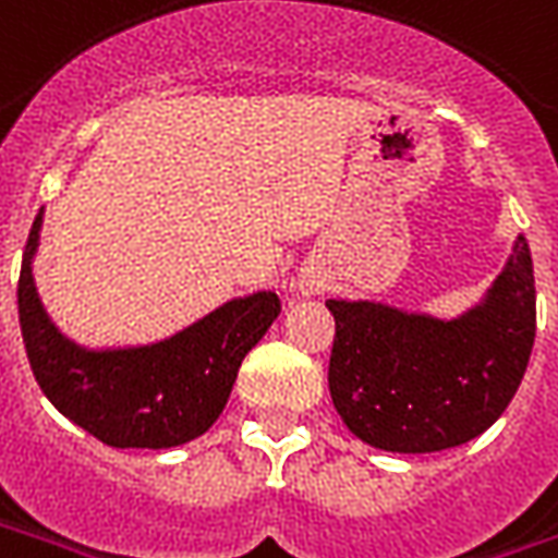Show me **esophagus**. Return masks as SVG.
<instances>
[{
    "instance_id": "obj_1",
    "label": "esophagus",
    "mask_w": 558,
    "mask_h": 558,
    "mask_svg": "<svg viewBox=\"0 0 558 558\" xmlns=\"http://www.w3.org/2000/svg\"><path fill=\"white\" fill-rule=\"evenodd\" d=\"M322 290H325V278H322L319 271H311V268H307V271H301V278H299L301 295H307V299H311V295H319Z\"/></svg>"
}]
</instances>
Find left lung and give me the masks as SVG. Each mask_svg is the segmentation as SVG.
<instances>
[{"label":"left lung","mask_w":558,"mask_h":558,"mask_svg":"<svg viewBox=\"0 0 558 558\" xmlns=\"http://www.w3.org/2000/svg\"><path fill=\"white\" fill-rule=\"evenodd\" d=\"M328 387L342 423L384 452H440L488 432L518 393L535 342V275L518 236L485 295L458 316L328 299Z\"/></svg>","instance_id":"8db88e82"}]
</instances>
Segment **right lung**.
<instances>
[{
	"label": "right lung",
	"instance_id": "obj_1",
	"mask_svg": "<svg viewBox=\"0 0 558 558\" xmlns=\"http://www.w3.org/2000/svg\"><path fill=\"white\" fill-rule=\"evenodd\" d=\"M40 230L44 209L28 233L16 307L44 396L114 449H171L204 435L225 411L245 354L278 319V295L259 290L230 299L162 340L82 345L52 322L37 292Z\"/></svg>",
	"mask_w": 558,
	"mask_h": 558
}]
</instances>
